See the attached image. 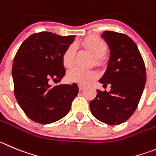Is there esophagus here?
<instances>
[{"mask_svg":"<svg viewBox=\"0 0 156 156\" xmlns=\"http://www.w3.org/2000/svg\"><path fill=\"white\" fill-rule=\"evenodd\" d=\"M78 88H79V91H82V90L85 89V87L83 86V85H78Z\"/></svg>","mask_w":156,"mask_h":156,"instance_id":"esophagus-1","label":"esophagus"}]
</instances>
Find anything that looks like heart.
Segmentation results:
<instances>
[{"label":"heart","instance_id":"b5f03b06","mask_svg":"<svg viewBox=\"0 0 156 156\" xmlns=\"http://www.w3.org/2000/svg\"><path fill=\"white\" fill-rule=\"evenodd\" d=\"M81 44L88 50L94 57L97 58L96 62L98 63V58H101L105 54L107 46L102 40L97 37H88L81 42ZM75 59V47L71 45L64 51L62 57V64L65 68L72 66ZM98 74L94 71H85L81 68H75L70 70L67 74V80L68 82L77 83L81 85H90L96 78Z\"/></svg>","mask_w":156,"mask_h":156}]
</instances>
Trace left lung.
<instances>
[{"mask_svg": "<svg viewBox=\"0 0 156 156\" xmlns=\"http://www.w3.org/2000/svg\"><path fill=\"white\" fill-rule=\"evenodd\" d=\"M101 37L108 45L110 57L98 81L103 86L109 84L111 90H97L89 105L94 118L115 126L127 121L135 112L146 82V71L137 45L129 36L106 30Z\"/></svg>", "mask_w": 156, "mask_h": 156, "instance_id": "1", "label": "left lung"}]
</instances>
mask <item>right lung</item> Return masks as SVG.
Listing matches in <instances>:
<instances>
[{"instance_id": "obj_1", "label": "right lung", "mask_w": 156, "mask_h": 156, "mask_svg": "<svg viewBox=\"0 0 156 156\" xmlns=\"http://www.w3.org/2000/svg\"><path fill=\"white\" fill-rule=\"evenodd\" d=\"M75 37L35 33L16 53L12 66L14 95L26 115L34 122L50 124L69 112L78 93L77 84L52 86L51 82H60L65 75L62 57Z\"/></svg>"}]
</instances>
